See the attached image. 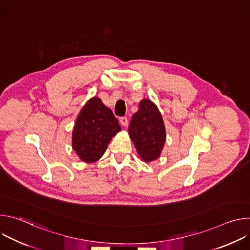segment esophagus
Returning a JSON list of instances; mask_svg holds the SVG:
<instances>
[{"instance_id":"obj_1","label":"esophagus","mask_w":250,"mask_h":250,"mask_svg":"<svg viewBox=\"0 0 250 250\" xmlns=\"http://www.w3.org/2000/svg\"><path fill=\"white\" fill-rule=\"evenodd\" d=\"M120 123H121V125H122L123 126H126L127 124H128V120H127L126 117H123V118L120 119Z\"/></svg>"}]
</instances>
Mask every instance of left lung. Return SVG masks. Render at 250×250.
Wrapping results in <instances>:
<instances>
[{
	"label": "left lung",
	"instance_id": "obj_1",
	"mask_svg": "<svg viewBox=\"0 0 250 250\" xmlns=\"http://www.w3.org/2000/svg\"><path fill=\"white\" fill-rule=\"evenodd\" d=\"M128 134L141 160L149 163L160 156L166 141V129L157 105L149 99L139 102Z\"/></svg>",
	"mask_w": 250,
	"mask_h": 250
}]
</instances>
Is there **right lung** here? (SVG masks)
Here are the masks:
<instances>
[{"instance_id": "add662e5", "label": "right lung", "mask_w": 250, "mask_h": 250, "mask_svg": "<svg viewBox=\"0 0 250 250\" xmlns=\"http://www.w3.org/2000/svg\"><path fill=\"white\" fill-rule=\"evenodd\" d=\"M121 129L111 109L99 97H93L77 117L72 131V148L83 162H96Z\"/></svg>"}]
</instances>
